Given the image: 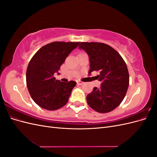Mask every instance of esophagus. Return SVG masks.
Instances as JSON below:
<instances>
[{"label": "esophagus", "instance_id": "1", "mask_svg": "<svg viewBox=\"0 0 157 157\" xmlns=\"http://www.w3.org/2000/svg\"><path fill=\"white\" fill-rule=\"evenodd\" d=\"M77 84L78 85H82L84 84V82H82V81H77Z\"/></svg>", "mask_w": 157, "mask_h": 157}]
</instances>
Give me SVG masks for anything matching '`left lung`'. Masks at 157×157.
Listing matches in <instances>:
<instances>
[{"label":"left lung","instance_id":"left-lung-1","mask_svg":"<svg viewBox=\"0 0 157 157\" xmlns=\"http://www.w3.org/2000/svg\"><path fill=\"white\" fill-rule=\"evenodd\" d=\"M89 56L90 74L98 71L100 88L94 87L87 95L89 106L98 113H109L120 105L129 85V73L121 56L111 46L101 42H80Z\"/></svg>","mask_w":157,"mask_h":157}]
</instances>
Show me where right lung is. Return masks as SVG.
<instances>
[{
	"label": "right lung",
	"mask_w": 157,
	"mask_h": 157,
	"mask_svg": "<svg viewBox=\"0 0 157 157\" xmlns=\"http://www.w3.org/2000/svg\"><path fill=\"white\" fill-rule=\"evenodd\" d=\"M78 44L53 42L42 47L33 56L27 69V86L33 101L40 107L54 111L67 103L77 82H61L54 74H59L61 65Z\"/></svg>",
	"instance_id": "add662e5"
}]
</instances>
